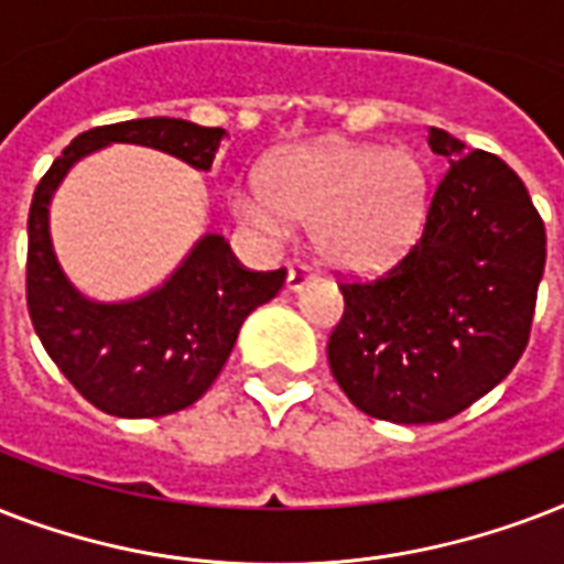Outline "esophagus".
Here are the masks:
<instances>
[{
	"mask_svg": "<svg viewBox=\"0 0 564 564\" xmlns=\"http://www.w3.org/2000/svg\"><path fill=\"white\" fill-rule=\"evenodd\" d=\"M310 281H316V274L310 272L307 265H301V263L290 265V272H286V290H290V292H301V290H304V286H307Z\"/></svg>",
	"mask_w": 564,
	"mask_h": 564,
	"instance_id": "34e87169",
	"label": "esophagus"
}]
</instances>
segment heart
Listing matches in <instances>:
<instances>
[{"label":"heart","mask_w":564,"mask_h":564,"mask_svg":"<svg viewBox=\"0 0 564 564\" xmlns=\"http://www.w3.org/2000/svg\"><path fill=\"white\" fill-rule=\"evenodd\" d=\"M259 189L230 198V213L257 237L281 239L286 219L307 225L310 246L336 272H377L419 237L430 181L410 149L327 143L278 154L260 172Z\"/></svg>","instance_id":"b5f03b06"}]
</instances>
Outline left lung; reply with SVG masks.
<instances>
[{
    "instance_id": "8db88e82",
    "label": "left lung",
    "mask_w": 564,
    "mask_h": 564,
    "mask_svg": "<svg viewBox=\"0 0 564 564\" xmlns=\"http://www.w3.org/2000/svg\"><path fill=\"white\" fill-rule=\"evenodd\" d=\"M451 170L421 239L375 281L343 283L327 360L348 401L394 424L445 421L516 369L544 274V221L507 163L430 128Z\"/></svg>"
}]
</instances>
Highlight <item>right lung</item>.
Here are the masks:
<instances>
[{
	"mask_svg": "<svg viewBox=\"0 0 564 564\" xmlns=\"http://www.w3.org/2000/svg\"><path fill=\"white\" fill-rule=\"evenodd\" d=\"M225 137V128L172 117L93 128L66 145L34 189L25 265L31 325L66 380L108 415L158 419L198 401L228 362L242 322L281 292L286 272H248L221 234H204L154 290L96 301L57 260L48 204L75 163L113 143L158 149L210 172Z\"/></svg>",
	"mask_w": 564,
	"mask_h": 564,
	"instance_id": "add662e5",
	"label": "right lung"
}]
</instances>
